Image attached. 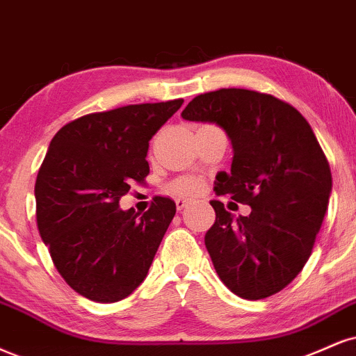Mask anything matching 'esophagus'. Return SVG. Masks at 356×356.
Instances as JSON below:
<instances>
[{
  "instance_id": "1",
  "label": "esophagus",
  "mask_w": 356,
  "mask_h": 356,
  "mask_svg": "<svg viewBox=\"0 0 356 356\" xmlns=\"http://www.w3.org/2000/svg\"><path fill=\"white\" fill-rule=\"evenodd\" d=\"M189 205V200L184 199V197H179V199H175V207H177V211H182L184 207H187Z\"/></svg>"
}]
</instances>
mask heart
Segmentation results:
<instances>
[{
  "label": "heart",
  "instance_id": "1",
  "mask_svg": "<svg viewBox=\"0 0 356 356\" xmlns=\"http://www.w3.org/2000/svg\"><path fill=\"white\" fill-rule=\"evenodd\" d=\"M170 189L179 194H194L199 189V181L194 177H181L170 184Z\"/></svg>",
  "mask_w": 356,
  "mask_h": 356
}]
</instances>
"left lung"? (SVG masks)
<instances>
[{"label": "left lung", "mask_w": 356, "mask_h": 356, "mask_svg": "<svg viewBox=\"0 0 356 356\" xmlns=\"http://www.w3.org/2000/svg\"><path fill=\"white\" fill-rule=\"evenodd\" d=\"M181 115L225 131L234 159L229 174H217L213 191L252 209L235 219L211 200L216 222L205 247L217 275L247 300L280 292L307 264L332 192L328 161L310 124L270 94L237 88L199 94Z\"/></svg>", "instance_id": "8db88e82"}]
</instances>
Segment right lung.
Masks as SVG:
<instances>
[{
	"label": "right lung",
	"mask_w": 356,
	"mask_h": 356,
	"mask_svg": "<svg viewBox=\"0 0 356 356\" xmlns=\"http://www.w3.org/2000/svg\"><path fill=\"white\" fill-rule=\"evenodd\" d=\"M184 99L86 114L56 132L34 186L40 235L66 284L113 303L143 284L175 216L169 197L149 211H122L132 182H144L149 140Z\"/></svg>",
	"instance_id": "add662e5"
}]
</instances>
